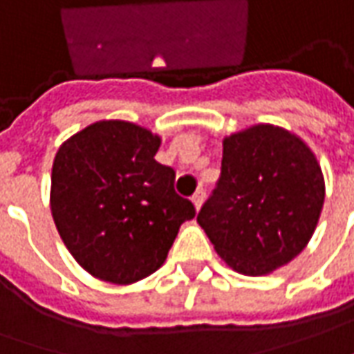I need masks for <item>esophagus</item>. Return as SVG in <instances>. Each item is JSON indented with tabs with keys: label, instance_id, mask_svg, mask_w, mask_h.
I'll return each mask as SVG.
<instances>
[{
	"label": "esophagus",
	"instance_id": "obj_1",
	"mask_svg": "<svg viewBox=\"0 0 354 354\" xmlns=\"http://www.w3.org/2000/svg\"><path fill=\"white\" fill-rule=\"evenodd\" d=\"M192 201H194V207H196V211H199L201 205H203V201H205V189H203V187H199L196 194H194V197H192Z\"/></svg>",
	"mask_w": 354,
	"mask_h": 354
}]
</instances>
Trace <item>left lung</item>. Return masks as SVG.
<instances>
[{
  "mask_svg": "<svg viewBox=\"0 0 354 354\" xmlns=\"http://www.w3.org/2000/svg\"><path fill=\"white\" fill-rule=\"evenodd\" d=\"M324 197L312 149L283 127L258 124L223 139L221 178L197 223L228 268L258 277L306 248Z\"/></svg>",
  "mask_w": 354,
  "mask_h": 354,
  "instance_id": "left-lung-1",
  "label": "left lung"
}]
</instances>
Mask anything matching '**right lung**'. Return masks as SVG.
<instances>
[{"label":"right lung","mask_w":354,"mask_h":354,"mask_svg":"<svg viewBox=\"0 0 354 354\" xmlns=\"http://www.w3.org/2000/svg\"><path fill=\"white\" fill-rule=\"evenodd\" d=\"M160 137L100 120L57 149L50 209L75 261L93 277L131 285L155 273L180 225L196 217L174 192V170L155 160Z\"/></svg>","instance_id":"right-lung-1"}]
</instances>
